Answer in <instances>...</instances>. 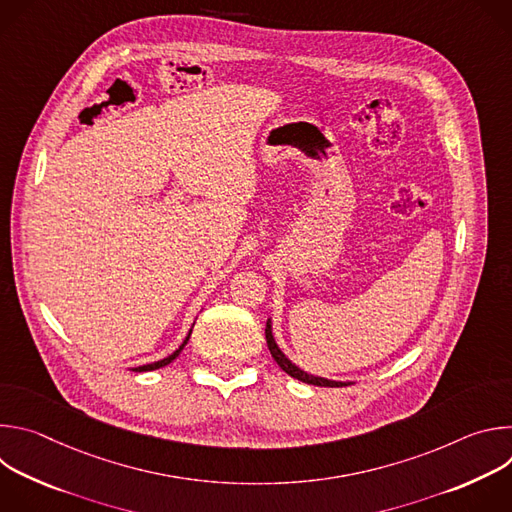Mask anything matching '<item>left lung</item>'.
I'll use <instances>...</instances> for the list:
<instances>
[{"label": "left lung", "instance_id": "left-lung-1", "mask_svg": "<svg viewBox=\"0 0 512 512\" xmlns=\"http://www.w3.org/2000/svg\"><path fill=\"white\" fill-rule=\"evenodd\" d=\"M265 338H267V346H269V352L273 356V360L279 364V367L289 375L294 377L302 383H308V385H316V387H346L348 383H340V381H328V379H322V377H314V375H308L304 373L302 369H298L294 362L287 360V356L279 350V346L275 344L273 340V334H271V322H267V328H265Z\"/></svg>", "mask_w": 512, "mask_h": 512}]
</instances>
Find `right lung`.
I'll return each mask as SVG.
<instances>
[{
    "label": "right lung",
    "mask_w": 512,
    "mask_h": 512,
    "mask_svg": "<svg viewBox=\"0 0 512 512\" xmlns=\"http://www.w3.org/2000/svg\"><path fill=\"white\" fill-rule=\"evenodd\" d=\"M190 334H192V330H190ZM190 334L186 336V340H184V344L176 350V352H172L168 358H164V360H158V362H152V364H143V367H137L135 371H139V373H145V371H156V369H162V367H166V364H170L180 352H182V348L186 346V342H188V338H190Z\"/></svg>",
    "instance_id": "1"
}]
</instances>
